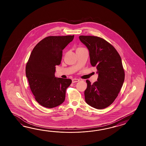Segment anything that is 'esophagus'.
Instances as JSON below:
<instances>
[{
	"label": "esophagus",
	"instance_id": "1",
	"mask_svg": "<svg viewBox=\"0 0 146 146\" xmlns=\"http://www.w3.org/2000/svg\"><path fill=\"white\" fill-rule=\"evenodd\" d=\"M79 81V79H73L72 80V83H75V82H78Z\"/></svg>",
	"mask_w": 146,
	"mask_h": 146
}]
</instances>
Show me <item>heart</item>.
<instances>
[{"label": "heart", "instance_id": "1", "mask_svg": "<svg viewBox=\"0 0 146 146\" xmlns=\"http://www.w3.org/2000/svg\"><path fill=\"white\" fill-rule=\"evenodd\" d=\"M82 48H82V47H79V48H78L77 50H79V49H82Z\"/></svg>", "mask_w": 146, "mask_h": 146}]
</instances>
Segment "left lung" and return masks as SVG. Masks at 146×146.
Listing matches in <instances>:
<instances>
[{
	"label": "left lung",
	"mask_w": 146,
	"mask_h": 146,
	"mask_svg": "<svg viewBox=\"0 0 146 146\" xmlns=\"http://www.w3.org/2000/svg\"><path fill=\"white\" fill-rule=\"evenodd\" d=\"M79 39L89 52L90 63L98 70L97 81L86 80L85 101L96 109H105L114 101L121 89L125 72L117 50L106 40L94 36L80 35Z\"/></svg>",
	"instance_id": "left-lung-1"
}]
</instances>
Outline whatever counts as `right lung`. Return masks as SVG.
<instances>
[{
    "label": "right lung",
    "mask_w": 146,
    "mask_h": 146,
    "mask_svg": "<svg viewBox=\"0 0 146 146\" xmlns=\"http://www.w3.org/2000/svg\"><path fill=\"white\" fill-rule=\"evenodd\" d=\"M74 37V35L48 36L40 40L32 51L25 74L35 99L44 107L51 109L65 101L66 90L72 81L55 77V66L60 65L62 50Z\"/></svg>",
    "instance_id": "right-lung-1"
}]
</instances>
